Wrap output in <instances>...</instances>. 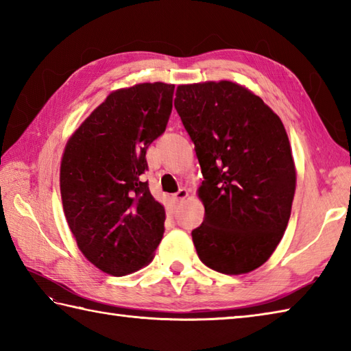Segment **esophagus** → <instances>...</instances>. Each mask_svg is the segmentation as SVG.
<instances>
[{"instance_id":"34e87169","label":"esophagus","mask_w":351,"mask_h":351,"mask_svg":"<svg viewBox=\"0 0 351 351\" xmlns=\"http://www.w3.org/2000/svg\"><path fill=\"white\" fill-rule=\"evenodd\" d=\"M187 196H189V191L185 190V189H180L173 195V200H175V202H182V200L187 197Z\"/></svg>"}]
</instances>
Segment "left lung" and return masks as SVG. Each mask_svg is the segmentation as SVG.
Segmentation results:
<instances>
[{"instance_id": "8db88e82", "label": "left lung", "mask_w": 351, "mask_h": 351, "mask_svg": "<svg viewBox=\"0 0 351 351\" xmlns=\"http://www.w3.org/2000/svg\"><path fill=\"white\" fill-rule=\"evenodd\" d=\"M175 108L204 181V223L193 229L200 261L223 274L263 265L285 232L295 167L279 116L232 81L178 86Z\"/></svg>"}]
</instances>
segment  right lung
<instances>
[{
  "instance_id": "1",
  "label": "right lung",
  "mask_w": 351,
  "mask_h": 351,
  "mask_svg": "<svg viewBox=\"0 0 351 351\" xmlns=\"http://www.w3.org/2000/svg\"><path fill=\"white\" fill-rule=\"evenodd\" d=\"M173 90L143 83L110 93L64 147L66 220L83 255L108 274L146 267L162 238L166 211L140 176L149 145L166 131Z\"/></svg>"
}]
</instances>
